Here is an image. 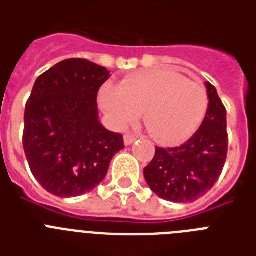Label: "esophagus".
<instances>
[{
  "label": "esophagus",
  "instance_id": "34e87169",
  "mask_svg": "<svg viewBox=\"0 0 256 256\" xmlns=\"http://www.w3.org/2000/svg\"><path fill=\"white\" fill-rule=\"evenodd\" d=\"M136 140V136H134V134H132V132H128V134H124V144L126 146H128V144H132L134 140Z\"/></svg>",
  "mask_w": 256,
  "mask_h": 256
}]
</instances>
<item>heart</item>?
I'll use <instances>...</instances> for the list:
<instances>
[{
	"mask_svg": "<svg viewBox=\"0 0 256 256\" xmlns=\"http://www.w3.org/2000/svg\"><path fill=\"white\" fill-rule=\"evenodd\" d=\"M100 104L120 128L134 124L144 112V124L154 140L178 144L190 140L203 124L208 94L204 86L182 74L158 70L134 74L120 88L104 85Z\"/></svg>",
	"mask_w": 256,
	"mask_h": 256,
	"instance_id": "b5f03b06",
	"label": "heart"
}]
</instances>
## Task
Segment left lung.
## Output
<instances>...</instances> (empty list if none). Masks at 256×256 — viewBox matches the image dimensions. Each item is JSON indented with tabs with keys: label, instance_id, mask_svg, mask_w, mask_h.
Wrapping results in <instances>:
<instances>
[{
	"label": "left lung",
	"instance_id": "obj_1",
	"mask_svg": "<svg viewBox=\"0 0 256 256\" xmlns=\"http://www.w3.org/2000/svg\"><path fill=\"white\" fill-rule=\"evenodd\" d=\"M206 88L208 110L198 132L178 148H156V156L144 170L150 188L170 202H194L203 196L214 187L226 162V108L210 82Z\"/></svg>",
	"mask_w": 256,
	"mask_h": 256
}]
</instances>
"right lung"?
Returning <instances> with one entry per match:
<instances>
[{"mask_svg": "<svg viewBox=\"0 0 256 256\" xmlns=\"http://www.w3.org/2000/svg\"><path fill=\"white\" fill-rule=\"evenodd\" d=\"M110 72L82 58L58 62L37 78L25 106L24 150L46 191L70 198L96 188L124 136L98 120L96 96Z\"/></svg>", "mask_w": 256, "mask_h": 256, "instance_id": "add662e5", "label": "right lung"}]
</instances>
